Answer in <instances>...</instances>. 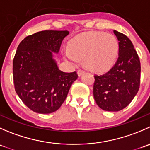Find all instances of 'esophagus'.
I'll return each mask as SVG.
<instances>
[{
	"label": "esophagus",
	"instance_id": "esophagus-1",
	"mask_svg": "<svg viewBox=\"0 0 150 150\" xmlns=\"http://www.w3.org/2000/svg\"><path fill=\"white\" fill-rule=\"evenodd\" d=\"M85 72L84 70H83V69H78V76H81V75H82Z\"/></svg>",
	"mask_w": 150,
	"mask_h": 150
}]
</instances>
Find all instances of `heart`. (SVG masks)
<instances>
[{
	"label": "heart",
	"mask_w": 150,
	"mask_h": 150,
	"mask_svg": "<svg viewBox=\"0 0 150 150\" xmlns=\"http://www.w3.org/2000/svg\"><path fill=\"white\" fill-rule=\"evenodd\" d=\"M64 51V58L73 64L83 59L90 70L102 72L108 70L117 60L120 45L117 38L102 32H88L75 36Z\"/></svg>",
	"instance_id": "b5f03b06"
}]
</instances>
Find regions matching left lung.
<instances>
[{"mask_svg": "<svg viewBox=\"0 0 150 150\" xmlns=\"http://www.w3.org/2000/svg\"><path fill=\"white\" fill-rule=\"evenodd\" d=\"M120 45L115 64L106 73L94 75L93 93L96 103L105 111L117 112L126 107L140 86L141 64L131 40L114 30Z\"/></svg>", "mask_w": 150, "mask_h": 150, "instance_id": "obj_1", "label": "left lung"}]
</instances>
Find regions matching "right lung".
Returning a JSON list of instances; mask_svg holds the SVG:
<instances>
[{
    "instance_id": "obj_1",
    "label": "right lung",
    "mask_w": 150,
    "mask_h": 150,
    "mask_svg": "<svg viewBox=\"0 0 150 150\" xmlns=\"http://www.w3.org/2000/svg\"><path fill=\"white\" fill-rule=\"evenodd\" d=\"M69 32L44 30L21 41L13 60L14 88L23 103L33 112L48 114L57 111L78 78L76 72L59 70L52 59Z\"/></svg>"
}]
</instances>
